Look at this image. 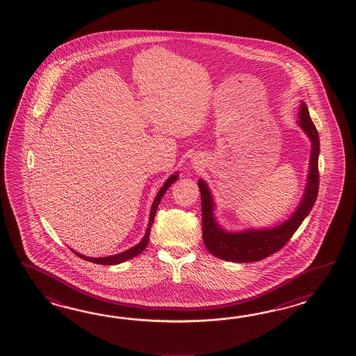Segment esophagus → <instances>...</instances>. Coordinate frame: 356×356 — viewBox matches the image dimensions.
I'll list each match as a JSON object with an SVG mask.
<instances>
[{
  "instance_id": "1",
  "label": "esophagus",
  "mask_w": 356,
  "mask_h": 356,
  "mask_svg": "<svg viewBox=\"0 0 356 356\" xmlns=\"http://www.w3.org/2000/svg\"><path fill=\"white\" fill-rule=\"evenodd\" d=\"M195 164H197V163H195Z\"/></svg>"
}]
</instances>
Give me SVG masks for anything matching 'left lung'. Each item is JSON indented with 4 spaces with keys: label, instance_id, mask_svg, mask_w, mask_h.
<instances>
[{
    "label": "left lung",
    "instance_id": "1",
    "mask_svg": "<svg viewBox=\"0 0 356 356\" xmlns=\"http://www.w3.org/2000/svg\"><path fill=\"white\" fill-rule=\"evenodd\" d=\"M299 127L309 137L312 152L307 186L304 189L300 204L296 212L280 225L266 229H245L243 232H227L220 227L213 215L215 202L211 191L206 181L200 179L198 188L201 192L202 206V238L204 245L215 257L229 262H256L268 257L281 250L293 234L302 225V220L308 216L317 200L319 188L318 156H319V136L314 123L310 120L307 104L302 102L299 106Z\"/></svg>",
    "mask_w": 356,
    "mask_h": 356
}]
</instances>
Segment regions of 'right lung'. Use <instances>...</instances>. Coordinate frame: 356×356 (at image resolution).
<instances>
[{"instance_id": "add662e5", "label": "right lung", "mask_w": 356, "mask_h": 356, "mask_svg": "<svg viewBox=\"0 0 356 356\" xmlns=\"http://www.w3.org/2000/svg\"><path fill=\"white\" fill-rule=\"evenodd\" d=\"M177 179H178V173H175V175H170V177L168 178L167 181H165V183H164V186L160 188L159 192H158V195H156L155 200H154V202H152V210H150V219H149V224H147L146 233H145L144 238L141 239V242L136 244L135 247H132V248H129V250H124V252H122V253H118V254H114V256L98 258L86 257V256L80 254V253H77V252H75L74 250H71L75 253L76 256L83 258V259H86V261H89V262H92V264H98V265H118V264H122V262H124V261H129L131 258L136 257L137 254H140L141 252H144L145 248H146V245H147V243H149L150 230H152V222H154V219H155V213H156L158 206H159L160 201H161V197L164 196V193L167 192V189L169 188V187L172 186V183H175Z\"/></svg>"}]
</instances>
